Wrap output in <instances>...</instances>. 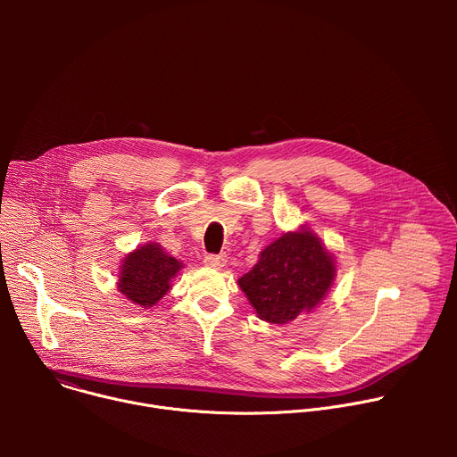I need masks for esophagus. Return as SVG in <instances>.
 I'll use <instances>...</instances> for the list:
<instances>
[{
    "label": "esophagus",
    "instance_id": "34e87169",
    "mask_svg": "<svg viewBox=\"0 0 457 457\" xmlns=\"http://www.w3.org/2000/svg\"><path fill=\"white\" fill-rule=\"evenodd\" d=\"M228 262L226 254H206L204 256V266L210 270H222Z\"/></svg>",
    "mask_w": 457,
    "mask_h": 457
}]
</instances>
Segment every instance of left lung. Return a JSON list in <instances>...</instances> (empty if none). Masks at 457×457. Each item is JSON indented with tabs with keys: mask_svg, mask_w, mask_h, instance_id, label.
<instances>
[{
	"mask_svg": "<svg viewBox=\"0 0 457 457\" xmlns=\"http://www.w3.org/2000/svg\"><path fill=\"white\" fill-rule=\"evenodd\" d=\"M337 278V258L307 226L282 233L238 278V287L268 323H289L311 312Z\"/></svg>",
	"mask_w": 457,
	"mask_h": 457,
	"instance_id": "obj_1",
	"label": "left lung"
}]
</instances>
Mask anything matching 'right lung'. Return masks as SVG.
Instances as JSON below:
<instances>
[{"label": "right lung", "instance_id": "1", "mask_svg": "<svg viewBox=\"0 0 457 457\" xmlns=\"http://www.w3.org/2000/svg\"><path fill=\"white\" fill-rule=\"evenodd\" d=\"M184 268L161 244L146 242L124 254L117 273V291L139 307L152 309L171 289V282Z\"/></svg>", "mask_w": 457, "mask_h": 457}]
</instances>
